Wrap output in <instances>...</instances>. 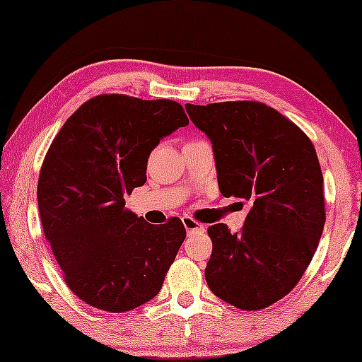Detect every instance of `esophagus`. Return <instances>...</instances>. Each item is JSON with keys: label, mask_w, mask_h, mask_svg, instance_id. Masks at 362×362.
<instances>
[{"label": "esophagus", "mask_w": 362, "mask_h": 362, "mask_svg": "<svg viewBox=\"0 0 362 362\" xmlns=\"http://www.w3.org/2000/svg\"><path fill=\"white\" fill-rule=\"evenodd\" d=\"M182 224H185V227H186V230L189 232H204L206 230V227L201 224V222H197V221H194L192 219V217H189V216H185L182 217Z\"/></svg>", "instance_id": "esophagus-1"}]
</instances>
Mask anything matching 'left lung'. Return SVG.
I'll list each match as a JSON object with an SVG mask.
<instances>
[{"label": "left lung", "instance_id": "obj_1", "mask_svg": "<svg viewBox=\"0 0 362 362\" xmlns=\"http://www.w3.org/2000/svg\"><path fill=\"white\" fill-rule=\"evenodd\" d=\"M186 110L212 141L222 196L250 204L239 234L226 224L207 229L206 281L235 308L264 310L295 288L323 234V173L315 146L262 102L187 103Z\"/></svg>", "mask_w": 362, "mask_h": 362}]
</instances>
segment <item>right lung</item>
Returning a JSON list of instances; mask_svg holds the SVG:
<instances>
[{
  "label": "right lung",
  "mask_w": 362,
  "mask_h": 362,
  "mask_svg": "<svg viewBox=\"0 0 362 362\" xmlns=\"http://www.w3.org/2000/svg\"><path fill=\"white\" fill-rule=\"evenodd\" d=\"M177 102L102 93L82 103L54 138L37 181L46 240L82 301L123 313L155 298L186 239L181 219L150 224L123 194L146 182L148 156L186 127Z\"/></svg>",
  "instance_id": "add662e5"
}]
</instances>
